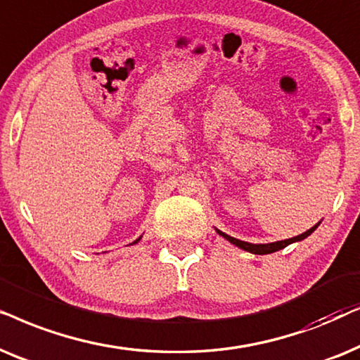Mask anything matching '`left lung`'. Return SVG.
Instances as JSON below:
<instances>
[{
	"instance_id": "8db88e82",
	"label": "left lung",
	"mask_w": 360,
	"mask_h": 360,
	"mask_svg": "<svg viewBox=\"0 0 360 360\" xmlns=\"http://www.w3.org/2000/svg\"><path fill=\"white\" fill-rule=\"evenodd\" d=\"M318 225H319V224H316L314 227H311L309 230H306L304 233H301V236H296V237H293V238H288V240L273 242V243H258V245H255V243H248V242L237 240V238L230 237V236H227V233L220 232V230H217V233H219V236H222L224 238H227V240H229L230 243H233V245L243 248V250H247V252H250V253H255V255H266V253H273V252L281 250V248H285L286 245H290V243L303 240V238L311 236V233H313L314 230L318 229Z\"/></svg>"
}]
</instances>
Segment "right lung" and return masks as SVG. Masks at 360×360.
<instances>
[{
  "label": "right lung",
  "mask_w": 360,
  "mask_h": 360,
  "mask_svg": "<svg viewBox=\"0 0 360 360\" xmlns=\"http://www.w3.org/2000/svg\"><path fill=\"white\" fill-rule=\"evenodd\" d=\"M138 240H140V238H138ZM138 240H136V242H138ZM136 242H135V243H136Z\"/></svg>",
  "instance_id": "1"
}]
</instances>
